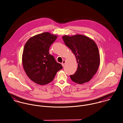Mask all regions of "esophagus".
<instances>
[{"mask_svg": "<svg viewBox=\"0 0 123 123\" xmlns=\"http://www.w3.org/2000/svg\"><path fill=\"white\" fill-rule=\"evenodd\" d=\"M65 63H66V61H65V60H63L62 63H61V64H62V66H63H63H64Z\"/></svg>", "mask_w": 123, "mask_h": 123, "instance_id": "obj_1", "label": "esophagus"}]
</instances>
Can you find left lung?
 I'll list each match as a JSON object with an SVG mask.
<instances>
[{
  "instance_id": "obj_1",
  "label": "left lung",
  "mask_w": 123,
  "mask_h": 123,
  "mask_svg": "<svg viewBox=\"0 0 123 123\" xmlns=\"http://www.w3.org/2000/svg\"><path fill=\"white\" fill-rule=\"evenodd\" d=\"M62 38L75 55L78 63L76 72L70 77L79 84L88 82L95 74L100 65V55L96 44L92 39L81 34L65 35Z\"/></svg>"
}]
</instances>
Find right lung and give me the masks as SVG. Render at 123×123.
I'll list each match as a JSON object with an SVG mask.
<instances>
[{
	"mask_svg": "<svg viewBox=\"0 0 123 123\" xmlns=\"http://www.w3.org/2000/svg\"><path fill=\"white\" fill-rule=\"evenodd\" d=\"M57 37L56 35L45 32L31 37L25 45L22 58L23 68L29 78L37 84L51 82L63 68L49 54V48Z\"/></svg>",
	"mask_w": 123,
	"mask_h": 123,
	"instance_id": "obj_1",
	"label": "right lung"
}]
</instances>
